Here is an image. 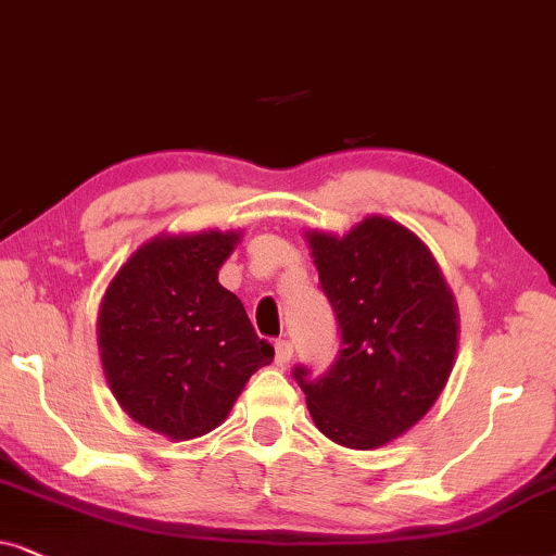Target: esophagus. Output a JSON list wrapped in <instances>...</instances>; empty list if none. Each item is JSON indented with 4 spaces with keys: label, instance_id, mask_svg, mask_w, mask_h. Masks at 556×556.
<instances>
[{
    "label": "esophagus",
    "instance_id": "esophagus-1",
    "mask_svg": "<svg viewBox=\"0 0 556 556\" xmlns=\"http://www.w3.org/2000/svg\"><path fill=\"white\" fill-rule=\"evenodd\" d=\"M292 353H294V345L290 343V340H277V343H274V364L277 366H287L292 361Z\"/></svg>",
    "mask_w": 556,
    "mask_h": 556
}]
</instances>
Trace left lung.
Returning a JSON list of instances; mask_svg holds the SVG:
<instances>
[{
	"label": "left lung",
	"instance_id": "obj_1",
	"mask_svg": "<svg viewBox=\"0 0 556 556\" xmlns=\"http://www.w3.org/2000/svg\"><path fill=\"white\" fill-rule=\"evenodd\" d=\"M340 351L320 376L294 366L325 438L353 450L396 440L438 402L453 371L457 309L425 243L371 216L338 239L309 233Z\"/></svg>",
	"mask_w": 556,
	"mask_h": 556
}]
</instances>
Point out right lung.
Listing matches in <instances>:
<instances>
[{"label": "right lung", "mask_w": 556, "mask_h": 556, "mask_svg": "<svg viewBox=\"0 0 556 556\" xmlns=\"http://www.w3.org/2000/svg\"><path fill=\"white\" fill-rule=\"evenodd\" d=\"M239 233L167 236L144 243L99 309L103 371L139 425L192 440L228 417L241 389L271 364L241 300L218 285Z\"/></svg>", "instance_id": "add662e5"}]
</instances>
